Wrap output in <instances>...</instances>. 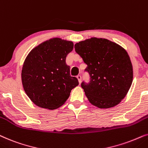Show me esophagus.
<instances>
[{"label": "esophagus", "mask_w": 148, "mask_h": 148, "mask_svg": "<svg viewBox=\"0 0 148 148\" xmlns=\"http://www.w3.org/2000/svg\"><path fill=\"white\" fill-rule=\"evenodd\" d=\"M77 79H78V82H79V84H80V82H81V76L80 75H78V76H77Z\"/></svg>", "instance_id": "1"}]
</instances>
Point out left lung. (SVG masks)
Instances as JSON below:
<instances>
[{
    "label": "left lung",
    "instance_id": "8db88e82",
    "mask_svg": "<svg viewBox=\"0 0 148 148\" xmlns=\"http://www.w3.org/2000/svg\"><path fill=\"white\" fill-rule=\"evenodd\" d=\"M74 48L87 65L90 82H82L81 86L90 103L101 109L121 103L133 78L127 51L116 42L96 37L77 42Z\"/></svg>",
    "mask_w": 148,
    "mask_h": 148
}]
</instances>
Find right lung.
<instances>
[{"label": "right lung", "instance_id": "add662e5", "mask_svg": "<svg viewBox=\"0 0 148 148\" xmlns=\"http://www.w3.org/2000/svg\"><path fill=\"white\" fill-rule=\"evenodd\" d=\"M74 43L52 38L35 47L27 55L21 70V82L29 99L38 107L55 110L65 103L71 90L78 85L66 63Z\"/></svg>", "mask_w": 148, "mask_h": 148}]
</instances>
